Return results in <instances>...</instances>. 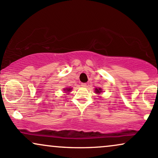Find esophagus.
<instances>
[{"mask_svg":"<svg viewBox=\"0 0 158 158\" xmlns=\"http://www.w3.org/2000/svg\"><path fill=\"white\" fill-rule=\"evenodd\" d=\"M81 86L82 87H87V84L86 83H81Z\"/></svg>","mask_w":158,"mask_h":158,"instance_id":"esophagus-1","label":"esophagus"}]
</instances>
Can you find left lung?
Here are the masks:
<instances>
[{"label": "left lung", "instance_id": "1", "mask_svg": "<svg viewBox=\"0 0 158 158\" xmlns=\"http://www.w3.org/2000/svg\"><path fill=\"white\" fill-rule=\"evenodd\" d=\"M95 92H96V93H97V94H100V92H102V89H101V88H99V89L96 88Z\"/></svg>", "mask_w": 158, "mask_h": 158}]
</instances>
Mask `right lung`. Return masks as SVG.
Listing matches in <instances>:
<instances>
[{
  "mask_svg": "<svg viewBox=\"0 0 158 158\" xmlns=\"http://www.w3.org/2000/svg\"><path fill=\"white\" fill-rule=\"evenodd\" d=\"M70 90H71L70 88H65V89H64V90H67V91H70Z\"/></svg>",
  "mask_w": 158,
  "mask_h": 158,
  "instance_id": "right-lung-1",
  "label": "right lung"
}]
</instances>
